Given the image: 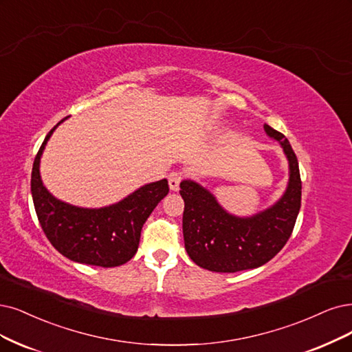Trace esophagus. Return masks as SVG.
<instances>
[{"mask_svg":"<svg viewBox=\"0 0 352 352\" xmlns=\"http://www.w3.org/2000/svg\"><path fill=\"white\" fill-rule=\"evenodd\" d=\"M184 178V173L179 171V169H177V171H173L168 174V183H169V188H171L173 191H177L179 188V183L183 181Z\"/></svg>","mask_w":352,"mask_h":352,"instance_id":"esophagus-1","label":"esophagus"}]
</instances>
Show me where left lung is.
Instances as JSON below:
<instances>
[{"instance_id": "1", "label": "left lung", "mask_w": 352, "mask_h": 352, "mask_svg": "<svg viewBox=\"0 0 352 352\" xmlns=\"http://www.w3.org/2000/svg\"><path fill=\"white\" fill-rule=\"evenodd\" d=\"M287 155L290 181L281 200L254 217L226 213L212 194L192 181L179 184L184 199L183 233L188 256L199 267L216 272H236L261 267L287 243L302 204V179L297 156L285 136L264 124Z\"/></svg>"}]
</instances>
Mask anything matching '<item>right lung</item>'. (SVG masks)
<instances>
[{
  "label": "right lung",
  "mask_w": 352,
  "mask_h": 352,
  "mask_svg": "<svg viewBox=\"0 0 352 352\" xmlns=\"http://www.w3.org/2000/svg\"><path fill=\"white\" fill-rule=\"evenodd\" d=\"M56 126L45 138L32 169V196L38 223L63 256L88 265L119 267L136 254L142 226L168 194V181L143 186L124 200L102 209H81L59 201L43 187L38 174L41 155Z\"/></svg>",
  "instance_id": "add662e5"
}]
</instances>
